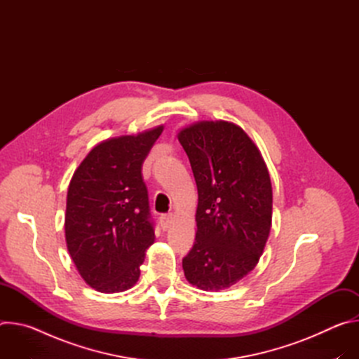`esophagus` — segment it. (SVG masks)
<instances>
[{"label": "esophagus", "mask_w": 359, "mask_h": 359, "mask_svg": "<svg viewBox=\"0 0 359 359\" xmlns=\"http://www.w3.org/2000/svg\"><path fill=\"white\" fill-rule=\"evenodd\" d=\"M172 222H173V215H172V213L161 216V226H162V229H163V230H168V229L170 227Z\"/></svg>", "instance_id": "esophagus-1"}]
</instances>
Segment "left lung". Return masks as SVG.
<instances>
[{
  "label": "left lung",
  "instance_id": "left-lung-1",
  "mask_svg": "<svg viewBox=\"0 0 359 359\" xmlns=\"http://www.w3.org/2000/svg\"><path fill=\"white\" fill-rule=\"evenodd\" d=\"M197 184V231L183 257L187 281L224 290L257 266L273 217L269 170L247 133L234 123L198 122L179 133Z\"/></svg>",
  "mask_w": 359,
  "mask_h": 359
}]
</instances>
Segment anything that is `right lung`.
Segmentation results:
<instances>
[{"instance_id":"right-lung-1","label":"right lung","mask_w":359,"mask_h":359,"mask_svg":"<svg viewBox=\"0 0 359 359\" xmlns=\"http://www.w3.org/2000/svg\"><path fill=\"white\" fill-rule=\"evenodd\" d=\"M163 126L95 146L68 187L65 238L82 278L100 292L136 284L155 241L142 165Z\"/></svg>"}]
</instances>
